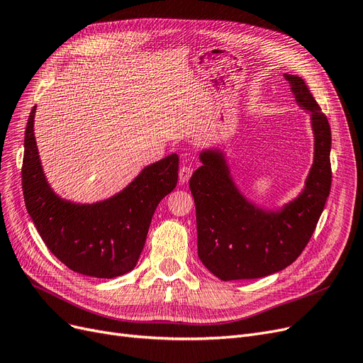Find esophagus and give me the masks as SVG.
I'll use <instances>...</instances> for the list:
<instances>
[{
	"label": "esophagus",
	"mask_w": 363,
	"mask_h": 363,
	"mask_svg": "<svg viewBox=\"0 0 363 363\" xmlns=\"http://www.w3.org/2000/svg\"><path fill=\"white\" fill-rule=\"evenodd\" d=\"M191 175H193V169L190 166H182L179 169V182L181 184L188 182V179L191 178Z\"/></svg>",
	"instance_id": "obj_1"
}]
</instances>
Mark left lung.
Returning a JSON list of instances; mask_svg holds the SVG:
<instances>
[{
    "label": "left lung",
    "mask_w": 363,
    "mask_h": 363,
    "mask_svg": "<svg viewBox=\"0 0 363 363\" xmlns=\"http://www.w3.org/2000/svg\"><path fill=\"white\" fill-rule=\"evenodd\" d=\"M295 102L310 114L313 164L303 191L279 209H265L235 185L225 152H200L190 190L196 203L197 250L206 269L220 280L258 279L291 265L307 246L330 190V128L304 80L285 74Z\"/></svg>",
    "instance_id": "obj_1"
}]
</instances>
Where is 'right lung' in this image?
Returning <instances> with one entry per match:
<instances>
[{
	"instance_id": "1",
	"label": "right lung",
	"mask_w": 363,
	"mask_h": 363,
	"mask_svg": "<svg viewBox=\"0 0 363 363\" xmlns=\"http://www.w3.org/2000/svg\"><path fill=\"white\" fill-rule=\"evenodd\" d=\"M35 109L25 132L22 188L26 211L45 246L68 269L114 279L135 269L157 204L178 182L179 157L148 164L125 188L96 203H75L53 191L41 166L34 135Z\"/></svg>"
}]
</instances>
